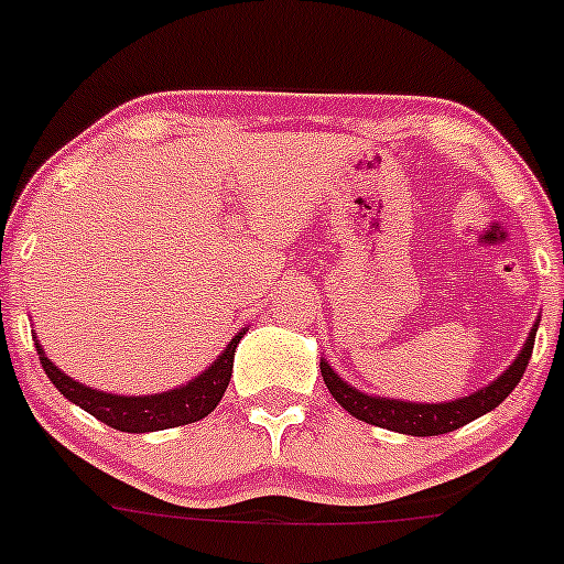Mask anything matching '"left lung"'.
Instances as JSON below:
<instances>
[{"label": "left lung", "instance_id": "left-lung-1", "mask_svg": "<svg viewBox=\"0 0 564 564\" xmlns=\"http://www.w3.org/2000/svg\"><path fill=\"white\" fill-rule=\"evenodd\" d=\"M535 330L538 323L532 325L530 336H527V345L521 347L516 361L510 364L495 382H489V386L480 388V391L469 393V397L456 399V402L415 404L402 402V399L369 397V393L356 391L352 386H347V382L325 361H321V371L330 397L350 412V415H356L358 421H367L371 426L380 429H391V432L399 434H412V437H434V434H448L454 432V429L464 426V423L486 415V412H491L497 404H502L505 399H508V393L519 386V380L524 377L527 364H530L532 347H535Z\"/></svg>", "mask_w": 564, "mask_h": 564}]
</instances>
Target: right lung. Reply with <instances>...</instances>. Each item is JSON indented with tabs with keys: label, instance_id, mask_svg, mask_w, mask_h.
<instances>
[{
	"label": "right lung",
	"instance_id": "obj_1",
	"mask_svg": "<svg viewBox=\"0 0 564 564\" xmlns=\"http://www.w3.org/2000/svg\"><path fill=\"white\" fill-rule=\"evenodd\" d=\"M243 334V330H241ZM241 334L230 339L223 356L212 364L203 375L189 380L187 386H178L173 391L152 393V397H119V393L97 391V388H86L84 382H75L65 371L56 367L48 356L43 352V345L37 341V356L43 364L48 380L65 393L73 404L95 415L97 421L108 423L110 429L130 434L143 432H160V429L184 426V423H195L206 417L208 412L219 404L225 388H228L230 375H234V356L236 345L241 341Z\"/></svg>",
	"mask_w": 564,
	"mask_h": 564
}]
</instances>
